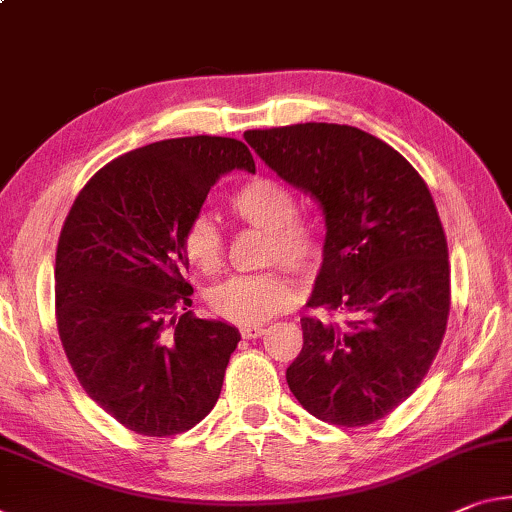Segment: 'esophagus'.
<instances>
[{
    "mask_svg": "<svg viewBox=\"0 0 512 512\" xmlns=\"http://www.w3.org/2000/svg\"><path fill=\"white\" fill-rule=\"evenodd\" d=\"M264 332H266L264 326H243L241 328V337L243 339H257V337H262Z\"/></svg>",
    "mask_w": 512,
    "mask_h": 512,
    "instance_id": "obj_1",
    "label": "esophagus"
}]
</instances>
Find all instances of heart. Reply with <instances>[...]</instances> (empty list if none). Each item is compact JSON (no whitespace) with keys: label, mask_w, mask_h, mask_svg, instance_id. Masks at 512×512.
Segmentation results:
<instances>
[{"label":"heart","mask_w":512,"mask_h":512,"mask_svg":"<svg viewBox=\"0 0 512 512\" xmlns=\"http://www.w3.org/2000/svg\"><path fill=\"white\" fill-rule=\"evenodd\" d=\"M241 223L269 232V262H280L296 271H312L321 259V243L310 225L296 221L298 200L287 184L273 177H253L239 186L230 200ZM184 253L193 269L212 275L223 266L225 241L218 223L209 214L193 218L184 234ZM294 300V289L282 273L234 275L209 291V307L216 316L257 326L280 314Z\"/></svg>","instance_id":"heart-1"}]
</instances>
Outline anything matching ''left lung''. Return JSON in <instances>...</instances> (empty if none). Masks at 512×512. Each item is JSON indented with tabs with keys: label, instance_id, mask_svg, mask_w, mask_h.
Returning a JSON list of instances; mask_svg holds the SVG:
<instances>
[{
	"label": "left lung",
	"instance_id": "obj_1",
	"mask_svg": "<svg viewBox=\"0 0 512 512\" xmlns=\"http://www.w3.org/2000/svg\"><path fill=\"white\" fill-rule=\"evenodd\" d=\"M280 180L326 218L323 262L287 383L335 426H367L421 385L449 319V250L426 182L385 141L351 125L303 123L243 134Z\"/></svg>",
	"mask_w": 512,
	"mask_h": 512
}]
</instances>
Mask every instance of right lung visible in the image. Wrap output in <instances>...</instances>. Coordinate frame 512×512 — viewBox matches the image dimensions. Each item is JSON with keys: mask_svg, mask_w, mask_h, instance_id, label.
<instances>
[{"mask_svg": "<svg viewBox=\"0 0 512 512\" xmlns=\"http://www.w3.org/2000/svg\"><path fill=\"white\" fill-rule=\"evenodd\" d=\"M250 150L225 136L136 148L91 177L56 248V326L84 392L129 431L166 437L205 419L239 330L196 319L184 234Z\"/></svg>", "mask_w": 512, "mask_h": 512, "instance_id": "obj_1", "label": "right lung"}]
</instances>
